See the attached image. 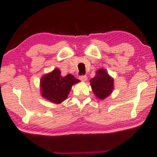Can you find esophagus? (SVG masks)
I'll return each instance as SVG.
<instances>
[{
	"mask_svg": "<svg viewBox=\"0 0 157 157\" xmlns=\"http://www.w3.org/2000/svg\"><path fill=\"white\" fill-rule=\"evenodd\" d=\"M79 79H80V80L82 81V82H86L87 80V77L86 75L80 76V77H79Z\"/></svg>",
	"mask_w": 157,
	"mask_h": 157,
	"instance_id": "1",
	"label": "esophagus"
}]
</instances>
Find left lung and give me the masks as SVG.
<instances>
[{
	"instance_id": "8db88e82",
	"label": "left lung",
	"mask_w": 157,
	"mask_h": 157,
	"mask_svg": "<svg viewBox=\"0 0 157 157\" xmlns=\"http://www.w3.org/2000/svg\"><path fill=\"white\" fill-rule=\"evenodd\" d=\"M92 92L100 100H105L114 90V79L105 69H99L96 75L90 80Z\"/></svg>"
}]
</instances>
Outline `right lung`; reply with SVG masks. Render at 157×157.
Instances as JSON below:
<instances>
[{
    "label": "right lung",
    "mask_w": 157,
    "mask_h": 157,
    "mask_svg": "<svg viewBox=\"0 0 157 157\" xmlns=\"http://www.w3.org/2000/svg\"><path fill=\"white\" fill-rule=\"evenodd\" d=\"M79 79L71 74L62 76L58 68L42 76L40 82L41 96L54 104H60L67 98L70 90Z\"/></svg>",
    "instance_id": "add662e5"
}]
</instances>
